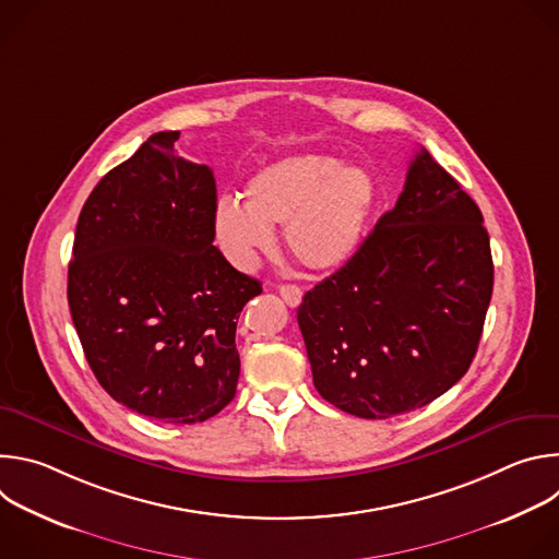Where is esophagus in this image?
<instances>
[{
	"label": "esophagus",
	"mask_w": 559,
	"mask_h": 559,
	"mask_svg": "<svg viewBox=\"0 0 559 559\" xmlns=\"http://www.w3.org/2000/svg\"><path fill=\"white\" fill-rule=\"evenodd\" d=\"M278 294H281V298H283L289 307H298L300 300H302V292H300V287H296V285H281V287H278Z\"/></svg>",
	"instance_id": "esophagus-1"
}]
</instances>
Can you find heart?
Wrapping results in <instances>:
<instances>
[{
	"label": "heart",
	"mask_w": 559,
	"mask_h": 559,
	"mask_svg": "<svg viewBox=\"0 0 559 559\" xmlns=\"http://www.w3.org/2000/svg\"><path fill=\"white\" fill-rule=\"evenodd\" d=\"M376 181L358 166L328 154H298L259 170L246 186V203L221 197L214 234L225 257L250 270L274 246L272 227L285 225L289 254L311 272L343 267L360 248Z\"/></svg>",
	"instance_id": "heart-1"
}]
</instances>
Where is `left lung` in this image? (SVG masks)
Instances as JSON below:
<instances>
[{
    "label": "left lung",
    "instance_id": "1",
    "mask_svg": "<svg viewBox=\"0 0 559 559\" xmlns=\"http://www.w3.org/2000/svg\"><path fill=\"white\" fill-rule=\"evenodd\" d=\"M483 212L423 147L358 252L302 296L313 384L369 420L433 403L468 369L493 292Z\"/></svg>",
    "mask_w": 559,
    "mask_h": 559
}]
</instances>
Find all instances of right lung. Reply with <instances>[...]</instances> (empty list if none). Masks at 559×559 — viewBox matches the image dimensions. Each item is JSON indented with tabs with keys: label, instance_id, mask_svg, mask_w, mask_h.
Wrapping results in <instances>:
<instances>
[{
	"label": "right lung",
	"instance_id": "right-lung-1",
	"mask_svg": "<svg viewBox=\"0 0 559 559\" xmlns=\"http://www.w3.org/2000/svg\"><path fill=\"white\" fill-rule=\"evenodd\" d=\"M156 132L91 192L76 221L68 305L99 384L130 412L194 425L236 393V321L261 283L214 241L216 181Z\"/></svg>",
	"mask_w": 559,
	"mask_h": 559
}]
</instances>
